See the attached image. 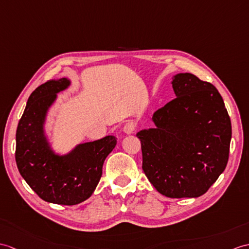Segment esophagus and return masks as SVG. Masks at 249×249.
I'll use <instances>...</instances> for the list:
<instances>
[{
	"label": "esophagus",
	"mask_w": 249,
	"mask_h": 249,
	"mask_svg": "<svg viewBox=\"0 0 249 249\" xmlns=\"http://www.w3.org/2000/svg\"><path fill=\"white\" fill-rule=\"evenodd\" d=\"M135 129H136V123L132 122V121H128V122H127L124 125V128H123L124 132H125V134H127V135L134 134Z\"/></svg>",
	"instance_id": "1"
}]
</instances>
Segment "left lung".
Masks as SVG:
<instances>
[{"mask_svg":"<svg viewBox=\"0 0 249 249\" xmlns=\"http://www.w3.org/2000/svg\"><path fill=\"white\" fill-rule=\"evenodd\" d=\"M172 85L177 97L154 113L155 128L137 134L142 169L166 197H198L227 165L230 118L212 84L179 73Z\"/></svg>","mask_w":249,"mask_h":249,"instance_id":"8db88e82","label":"left lung"}]
</instances>
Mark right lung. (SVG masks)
Wrapping results in <instances>:
<instances>
[{"label":"right lung","mask_w":249,"mask_h":249,"mask_svg":"<svg viewBox=\"0 0 249 249\" xmlns=\"http://www.w3.org/2000/svg\"><path fill=\"white\" fill-rule=\"evenodd\" d=\"M70 80H49L28 97L16 134V162L24 178L40 198L58 205L72 206L88 199L102 177L103 164L112 152L117 138L79 144L65 156L56 155L44 136L46 112L58 92Z\"/></svg>","instance_id":"obj_1"}]
</instances>
